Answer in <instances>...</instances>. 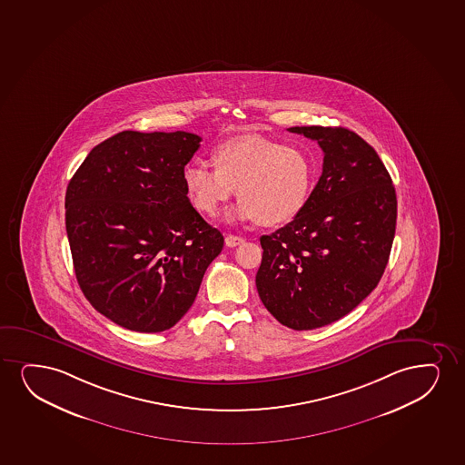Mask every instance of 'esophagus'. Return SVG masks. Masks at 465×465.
I'll return each mask as SVG.
<instances>
[{
	"label": "esophagus",
	"mask_w": 465,
	"mask_h": 465,
	"mask_svg": "<svg viewBox=\"0 0 465 465\" xmlns=\"http://www.w3.org/2000/svg\"><path fill=\"white\" fill-rule=\"evenodd\" d=\"M224 243H226L228 247L234 248L237 247V245L243 243V239L239 237V235L228 234L226 237H224Z\"/></svg>",
	"instance_id": "esophagus-1"
}]
</instances>
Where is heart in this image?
<instances>
[{
  "label": "heart",
  "mask_w": 465,
  "mask_h": 465,
  "mask_svg": "<svg viewBox=\"0 0 465 465\" xmlns=\"http://www.w3.org/2000/svg\"><path fill=\"white\" fill-rule=\"evenodd\" d=\"M212 163L192 162L183 173L188 201L209 217L222 211L235 188L241 203L234 218L262 226L286 223L305 207L314 183V165L303 149L261 136L218 144Z\"/></svg>",
  "instance_id": "b5f03b06"
}]
</instances>
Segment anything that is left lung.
<instances>
[{
	"mask_svg": "<svg viewBox=\"0 0 465 465\" xmlns=\"http://www.w3.org/2000/svg\"><path fill=\"white\" fill-rule=\"evenodd\" d=\"M316 140L322 174L291 223L261 237L256 288L289 329L335 322L360 305L387 267L398 201L376 151L344 127H291Z\"/></svg>",
	"mask_w": 465,
	"mask_h": 465,
	"instance_id": "1",
	"label": "left lung"
}]
</instances>
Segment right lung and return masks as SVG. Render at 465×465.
I'll list each match as a JSON object with an SVG mask.
<instances>
[{"label":"right lung","mask_w":465,"mask_h":465,"mask_svg":"<svg viewBox=\"0 0 465 465\" xmlns=\"http://www.w3.org/2000/svg\"><path fill=\"white\" fill-rule=\"evenodd\" d=\"M188 132H119L88 153L65 192V230L83 294L121 327L176 325L193 305L223 235L188 201Z\"/></svg>","instance_id":"right-lung-1"}]
</instances>
